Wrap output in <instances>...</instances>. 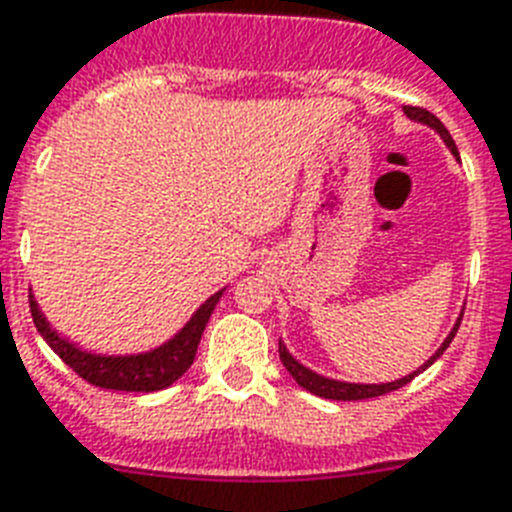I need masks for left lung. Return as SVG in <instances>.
<instances>
[{
  "label": "left lung",
  "mask_w": 512,
  "mask_h": 512,
  "mask_svg": "<svg viewBox=\"0 0 512 512\" xmlns=\"http://www.w3.org/2000/svg\"><path fill=\"white\" fill-rule=\"evenodd\" d=\"M405 110V115L410 120H415V123H423V126H429L434 128L436 134L442 136L444 144L450 147V152L455 157H458V147H455V141H452L450 131L444 128V123L436 115H431L429 110H423V107H402ZM460 321H463V313H460V318L455 321V326H452V331L447 334V339L442 342V347L434 352V355L426 360V363L418 368V371L413 373H407V376L397 378V381H389V384H350V381H336V378H326L321 376V373H315L310 371L307 365H302L297 360V357L292 355V352L286 350V344L278 339V355H281V363H284V368L289 373H292V378L297 381L302 389H307L310 394H318V397H326V400H339V402H350V400H371V397H381V394H389L394 392V389H400V386L410 384L418 373H423L426 368H429L434 360H439L442 357V352L450 347V342L455 339V334H458V328H460Z\"/></svg>",
  "instance_id": "obj_1"
}]
</instances>
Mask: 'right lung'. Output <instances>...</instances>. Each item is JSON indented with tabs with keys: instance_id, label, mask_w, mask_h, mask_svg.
<instances>
[{
	"instance_id": "right-lung-1",
	"label": "right lung",
	"mask_w": 512,
	"mask_h": 512,
	"mask_svg": "<svg viewBox=\"0 0 512 512\" xmlns=\"http://www.w3.org/2000/svg\"><path fill=\"white\" fill-rule=\"evenodd\" d=\"M223 292L226 289H220L207 299L205 305H199L197 313L191 315L186 326L173 339H168L155 350L139 352V355H97V352L81 350L78 344L68 342L65 336H60L49 326L33 294H28V302H31L33 323L39 328V334L44 336V342L62 357V363L70 365L89 384L99 386V389H115V392H160L191 368L202 331H205Z\"/></svg>"
}]
</instances>
